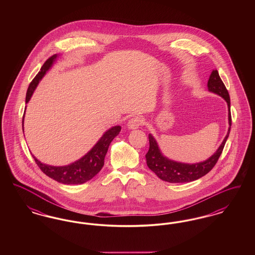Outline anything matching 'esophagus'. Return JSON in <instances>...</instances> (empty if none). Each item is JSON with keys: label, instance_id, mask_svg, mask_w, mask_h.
<instances>
[{"label": "esophagus", "instance_id": "34e87169", "mask_svg": "<svg viewBox=\"0 0 255 255\" xmlns=\"http://www.w3.org/2000/svg\"><path fill=\"white\" fill-rule=\"evenodd\" d=\"M143 123V120L140 117H134L133 119H131L128 123H127V127L130 130H135L137 129L141 124Z\"/></svg>", "mask_w": 255, "mask_h": 255}]
</instances>
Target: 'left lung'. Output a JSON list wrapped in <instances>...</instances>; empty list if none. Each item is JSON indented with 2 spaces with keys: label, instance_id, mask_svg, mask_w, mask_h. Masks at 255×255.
Segmentation results:
<instances>
[{
  "label": "left lung",
  "instance_id": "obj_1",
  "mask_svg": "<svg viewBox=\"0 0 255 255\" xmlns=\"http://www.w3.org/2000/svg\"><path fill=\"white\" fill-rule=\"evenodd\" d=\"M207 88L209 92L223 97L228 104L229 125H230L228 133L225 136L221 145L219 146L218 149L216 150V152L211 157H209L204 161L195 162V163H185L181 161H176L165 157L161 153L155 137L151 133H149L150 147L145 155L146 163H147V166L162 181L172 182V183L196 181L206 175L214 167L219 157L222 154V151L224 149V146L226 144V141L230 135V131H231V98L226 86L219 76L218 71L216 70H213L210 74L207 82Z\"/></svg>",
  "mask_w": 255,
  "mask_h": 255
}]
</instances>
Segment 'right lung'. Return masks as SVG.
I'll list each match as a JSON object with an SVG mask.
<instances>
[{
  "label": "right lung",
  "instance_id": "1",
  "mask_svg": "<svg viewBox=\"0 0 255 255\" xmlns=\"http://www.w3.org/2000/svg\"><path fill=\"white\" fill-rule=\"evenodd\" d=\"M57 57H59L58 54L52 55L42 66L40 72L34 77V79L29 84V87L27 89L25 103H27L30 100L39 82L42 80V78L45 76L47 72H49L51 69L55 61L57 60ZM24 116L23 118V131H24ZM121 130H122V127L120 125L111 127L102 134V136L98 139L97 143L87 154H85L82 158L75 160L74 162H72L68 165L53 166V165L41 162L39 159H37L34 157V155H32V157L34 158L37 165L43 171V173H45L47 176H49V178L55 180L56 182L64 183V184H81L92 180L103 167L104 158L107 154L110 144L112 140L120 133Z\"/></svg>",
  "mask_w": 255,
  "mask_h": 255
}]
</instances>
